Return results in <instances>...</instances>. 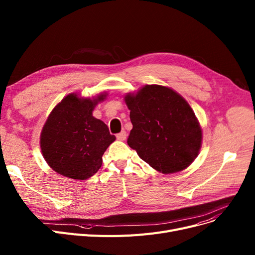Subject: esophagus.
Instances as JSON below:
<instances>
[{"label":"esophagus","instance_id":"obj_1","mask_svg":"<svg viewBox=\"0 0 255 255\" xmlns=\"http://www.w3.org/2000/svg\"><path fill=\"white\" fill-rule=\"evenodd\" d=\"M117 138H118L119 140H125V139L127 138V133H126V131L123 130V131H121L120 133H118V134H117Z\"/></svg>","mask_w":255,"mask_h":255}]
</instances>
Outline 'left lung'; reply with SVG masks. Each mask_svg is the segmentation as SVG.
I'll return each instance as SVG.
<instances>
[{
  "mask_svg": "<svg viewBox=\"0 0 255 255\" xmlns=\"http://www.w3.org/2000/svg\"><path fill=\"white\" fill-rule=\"evenodd\" d=\"M124 101L133 125L128 145L158 172L175 173L197 157L203 130L191 106L165 86L145 85Z\"/></svg>",
  "mask_w": 255,
  "mask_h": 255,
  "instance_id": "1",
  "label": "left lung"
}]
</instances>
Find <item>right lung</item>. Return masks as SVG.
<instances>
[{
    "label": "right lung",
    "mask_w": 255,
    "mask_h": 255,
    "mask_svg": "<svg viewBox=\"0 0 255 255\" xmlns=\"http://www.w3.org/2000/svg\"><path fill=\"white\" fill-rule=\"evenodd\" d=\"M107 93L93 98L78 93L65 96L51 111L40 134V148L49 167L73 180H87L99 170L102 156L116 136L103 121L93 117Z\"/></svg>",
    "instance_id": "obj_1"
}]
</instances>
